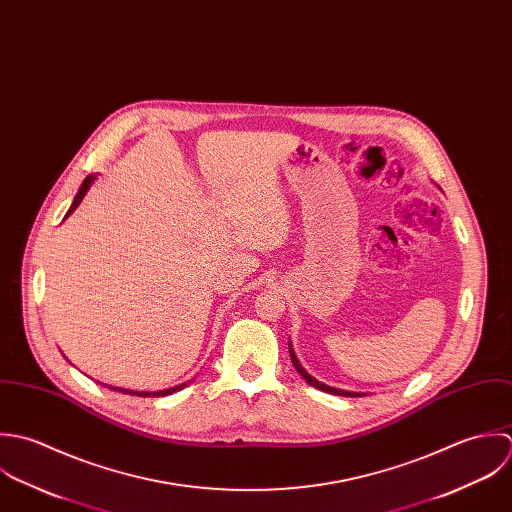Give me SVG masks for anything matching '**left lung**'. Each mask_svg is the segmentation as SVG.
Returning <instances> with one entry per match:
<instances>
[{
  "instance_id": "8db88e82",
  "label": "left lung",
  "mask_w": 512,
  "mask_h": 512,
  "mask_svg": "<svg viewBox=\"0 0 512 512\" xmlns=\"http://www.w3.org/2000/svg\"><path fill=\"white\" fill-rule=\"evenodd\" d=\"M289 354H291V360H293V366L297 368V372L307 380L308 384L312 386V388H316V390H322V392H328V394H334V396H346V398H360V396H366V394H358V392H346V390H338V388H330V386H326V384H322V382H318V380H314L310 374H308L307 370L299 364V360H297V356H295V350H293V346H291V342H289Z\"/></svg>"
}]
</instances>
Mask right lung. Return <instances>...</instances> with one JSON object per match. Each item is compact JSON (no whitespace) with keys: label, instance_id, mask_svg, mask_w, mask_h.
I'll use <instances>...</instances> for the list:
<instances>
[{"label":"right lung","instance_id":"add662e5","mask_svg":"<svg viewBox=\"0 0 512 512\" xmlns=\"http://www.w3.org/2000/svg\"><path fill=\"white\" fill-rule=\"evenodd\" d=\"M95 182V176L91 174V176H87L85 178V182L81 184V188H79V192H77V196H75V200H73V204L69 207V211H67V215L65 217H69L79 204L83 202V198L87 196V192H89V188H91V184ZM186 384H180V386H174V388H168V390H160V392H134V390H124V388H114V386H108L110 390H114V392H122V394H128V396H138V398H158V396H168V394H174V392H178V390H182Z\"/></svg>","mask_w":512,"mask_h":512}]
</instances>
